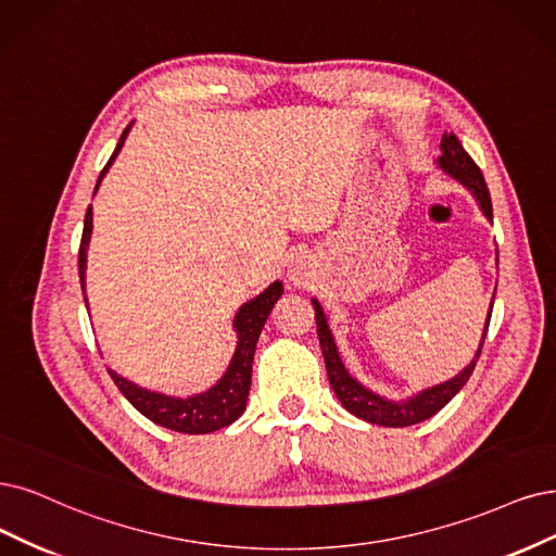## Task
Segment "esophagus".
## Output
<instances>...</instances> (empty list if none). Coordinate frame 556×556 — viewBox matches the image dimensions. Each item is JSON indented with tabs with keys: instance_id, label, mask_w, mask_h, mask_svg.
Returning <instances> with one entry per match:
<instances>
[{
	"instance_id": "1",
	"label": "esophagus",
	"mask_w": 556,
	"mask_h": 556,
	"mask_svg": "<svg viewBox=\"0 0 556 556\" xmlns=\"http://www.w3.org/2000/svg\"><path fill=\"white\" fill-rule=\"evenodd\" d=\"M289 275H291V281H293L295 286H300V283H304L306 279L312 277V267L306 265V261H304V258H298V261H293V263H291V270H289Z\"/></svg>"
}]
</instances>
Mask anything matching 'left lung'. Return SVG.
<instances>
[{"label": "left lung", "instance_id": "left-lung-1", "mask_svg": "<svg viewBox=\"0 0 556 556\" xmlns=\"http://www.w3.org/2000/svg\"><path fill=\"white\" fill-rule=\"evenodd\" d=\"M442 155L438 157L440 169H444L448 176H454L456 180H460L465 188L475 194V199L479 201L481 211L488 219H492V201H490V192H488V185L485 178L481 174V169L477 167V162L469 157V153L463 149V143L458 141V137L451 132L442 137ZM495 300V298H492ZM314 302V309H316V330H318V341L323 348V357H325V368H327V378H330V384L334 389L337 399L341 401V405L348 409V413L368 421V424H378V426H387V428H403V426H413L419 421H426L428 417L438 415L440 409L454 399L463 384L469 380L471 371H475L477 359L481 355V348L488 334V325H490V314H492V304H490V312H488V320L483 327V337L479 343V351L475 355L463 371L451 378L442 384L435 387H428L424 392L409 396L405 401H389L371 389H366L362 382H357L351 374H348V368L341 362V355L337 351V343L332 337L330 325H327V318L323 314V306L318 300Z\"/></svg>", "mask_w": 556, "mask_h": 556}]
</instances>
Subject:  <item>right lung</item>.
Listing matches in <instances>:
<instances>
[{
    "instance_id": "right-lung-1",
    "label": "right lung",
    "mask_w": 556,
    "mask_h": 556,
    "mask_svg": "<svg viewBox=\"0 0 556 556\" xmlns=\"http://www.w3.org/2000/svg\"><path fill=\"white\" fill-rule=\"evenodd\" d=\"M130 126L123 130L110 162L105 164V169L100 172L96 190H98L102 176H105L108 169L112 167L114 157L118 155L123 141H126V137L130 132ZM91 229H93V211L89 205L87 217H85V231H81V242H79V256H77L81 291H85V279H87L85 275H87V250H89V240H91ZM281 293H283L281 281H275L267 286L261 295H256L254 300L244 302L240 306L236 318H233V330L238 334L233 359H231L229 368L224 371V376L211 389H205V392H201V394H194L188 399H174L167 394L149 392V389H143V387L126 380L123 376H118L116 371H112V368H108V371H110L114 384L118 387V392L132 403L135 409H139V413L147 419H151L153 424L176 430V433H188V435L213 433V430H219L224 426L233 424L244 413L247 396H250V387H252V362H254V353H256V341L261 337V330H263L267 316H270V312H273L275 302L281 298ZM85 302H87V298H85Z\"/></svg>"
}]
</instances>
